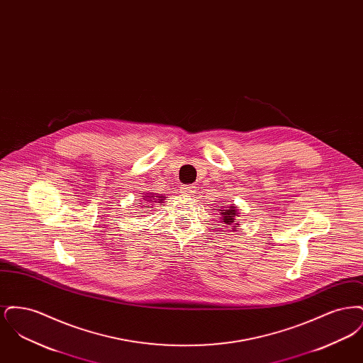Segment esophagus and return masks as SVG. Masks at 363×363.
Returning <instances> with one entry per match:
<instances>
[{"mask_svg": "<svg viewBox=\"0 0 363 363\" xmlns=\"http://www.w3.org/2000/svg\"><path fill=\"white\" fill-rule=\"evenodd\" d=\"M196 191V186H193V185H184L182 188H181V193H184L185 196L188 194V196H190V194H193Z\"/></svg>", "mask_w": 363, "mask_h": 363, "instance_id": "34e87169", "label": "esophagus"}]
</instances>
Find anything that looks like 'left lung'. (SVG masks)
<instances>
[{
	"label": "left lung",
	"mask_w": 363,
	"mask_h": 363,
	"mask_svg": "<svg viewBox=\"0 0 363 363\" xmlns=\"http://www.w3.org/2000/svg\"><path fill=\"white\" fill-rule=\"evenodd\" d=\"M222 213V222L227 225V227L230 228V227H238V223H234V220H235V216H238V212H237V208L230 207L228 209H225L223 212H220ZM233 224H235V226H233Z\"/></svg>",
	"instance_id": "8db88e82"
}]
</instances>
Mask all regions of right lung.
Here are the masks:
<instances>
[{"label":"right lung","mask_w":363,"mask_h":363,"mask_svg":"<svg viewBox=\"0 0 363 363\" xmlns=\"http://www.w3.org/2000/svg\"><path fill=\"white\" fill-rule=\"evenodd\" d=\"M162 197H163V196H162ZM144 200H147V199H144ZM157 200L162 203V200H163V199H157Z\"/></svg>","instance_id":"obj_1"}]
</instances>
